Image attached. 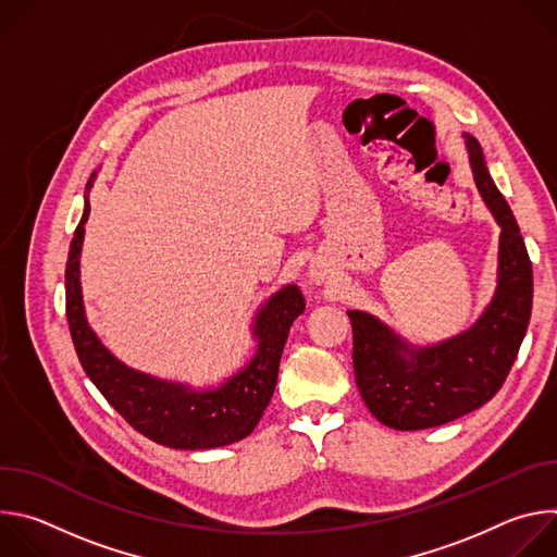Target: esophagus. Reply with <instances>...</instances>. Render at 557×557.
Wrapping results in <instances>:
<instances>
[{
	"instance_id": "esophagus-1",
	"label": "esophagus",
	"mask_w": 557,
	"mask_h": 557,
	"mask_svg": "<svg viewBox=\"0 0 557 557\" xmlns=\"http://www.w3.org/2000/svg\"><path fill=\"white\" fill-rule=\"evenodd\" d=\"M308 275H310V280H312V282H317V284H322V282H326V280H329V271H326L320 262H312V264H310Z\"/></svg>"
}]
</instances>
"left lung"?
<instances>
[{
  "instance_id": "1",
  "label": "left lung",
  "mask_w": 557,
  "mask_h": 557,
  "mask_svg": "<svg viewBox=\"0 0 557 557\" xmlns=\"http://www.w3.org/2000/svg\"><path fill=\"white\" fill-rule=\"evenodd\" d=\"M475 187L500 224L494 301L467 333L432 348H410L372 314L348 310L355 379L368 410L394 430H428L479 410L503 387L524 339L533 269L518 222L494 185L479 140L467 136Z\"/></svg>"
}]
</instances>
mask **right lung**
Listing matches in <instances>:
<instances>
[{"instance_id":"1","label":"right lung","mask_w":557,"mask_h":557,"mask_svg":"<svg viewBox=\"0 0 557 557\" xmlns=\"http://www.w3.org/2000/svg\"><path fill=\"white\" fill-rule=\"evenodd\" d=\"M88 213L90 205L86 202L65 264L67 326L86 374L136 432L158 445L174 449H211L249 436L275 392L288 331L306 308L299 288L295 284L284 286L262 306L253 326L260 342L258 352L243 372H237L222 387L194 392L185 385L147 376L116 361L86 322L78 256H82Z\"/></svg>"}]
</instances>
